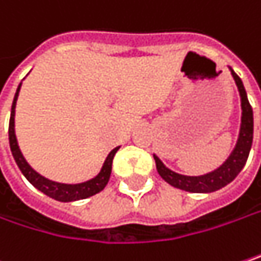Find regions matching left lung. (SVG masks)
Instances as JSON below:
<instances>
[{
	"instance_id": "1",
	"label": "left lung",
	"mask_w": 261,
	"mask_h": 261,
	"mask_svg": "<svg viewBox=\"0 0 261 261\" xmlns=\"http://www.w3.org/2000/svg\"><path fill=\"white\" fill-rule=\"evenodd\" d=\"M230 71H231V76H233L236 86H238V91L241 95V107H242L241 130H239V137H238L236 146L231 151V154L228 155V158L218 169H215L214 172H209L206 175H200V176L179 175L176 172L167 169L163 164V161L156 155H154L156 170H158L160 176L175 188L190 191V193H214V191L225 187L227 184H230L233 179L236 178L248 160L251 145H252V131H254L252 107L249 105L247 91L244 88V83L241 81V77L231 68H230Z\"/></svg>"
}]
</instances>
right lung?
Wrapping results in <instances>:
<instances>
[{
	"instance_id": "right-lung-1",
	"label": "right lung",
	"mask_w": 261,
	"mask_h": 261,
	"mask_svg": "<svg viewBox=\"0 0 261 261\" xmlns=\"http://www.w3.org/2000/svg\"><path fill=\"white\" fill-rule=\"evenodd\" d=\"M22 82L19 83L17 91L14 94V100L12 105V113H10V124H9V142H10V149H12L13 158L17 164V167L20 169V172L23 173V176L28 179L38 191L44 193L46 196L55 199L58 201H74L81 200V199H88L97 193H100L101 190H105V187L109 182L110 173H112V161L113 156L116 154V151L119 149L115 148L110 151V154L107 155L106 161L100 170V173L95 178L89 179L86 182H81V184H61V182H55L50 179L41 176L40 173H37L36 170L28 164V161L25 160V156L22 155L19 145H17V139L14 134V109H16V101H17V95L20 91Z\"/></svg>"
}]
</instances>
